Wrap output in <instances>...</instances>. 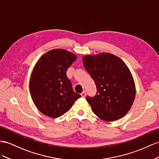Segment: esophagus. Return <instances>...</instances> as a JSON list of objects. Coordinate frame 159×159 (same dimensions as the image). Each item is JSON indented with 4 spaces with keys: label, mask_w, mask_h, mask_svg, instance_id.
<instances>
[{
    "label": "esophagus",
    "mask_w": 159,
    "mask_h": 159,
    "mask_svg": "<svg viewBox=\"0 0 159 159\" xmlns=\"http://www.w3.org/2000/svg\"><path fill=\"white\" fill-rule=\"evenodd\" d=\"M80 95H81V97H85L86 95H87V93H86L85 90H84V91L80 94Z\"/></svg>",
    "instance_id": "esophagus-1"
}]
</instances>
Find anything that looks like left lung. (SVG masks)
<instances>
[{"mask_svg":"<svg viewBox=\"0 0 159 159\" xmlns=\"http://www.w3.org/2000/svg\"><path fill=\"white\" fill-rule=\"evenodd\" d=\"M83 61L97 89L96 96L87 97L93 112L107 122L125 116L136 95L134 79L127 65L109 52L88 54L83 57Z\"/></svg>","mask_w":159,"mask_h":159,"instance_id":"left-lung-1","label":"left lung"}]
</instances>
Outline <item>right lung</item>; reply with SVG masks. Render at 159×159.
Instances as JSON below:
<instances>
[{
    "mask_svg": "<svg viewBox=\"0 0 159 159\" xmlns=\"http://www.w3.org/2000/svg\"><path fill=\"white\" fill-rule=\"evenodd\" d=\"M77 58L64 49H52L44 53L34 67L29 90L39 111L51 118H57L70 110L80 95L72 90L66 70Z\"/></svg>",
    "mask_w": 159,
    "mask_h": 159,
    "instance_id": "right-lung-1",
    "label": "right lung"
}]
</instances>
